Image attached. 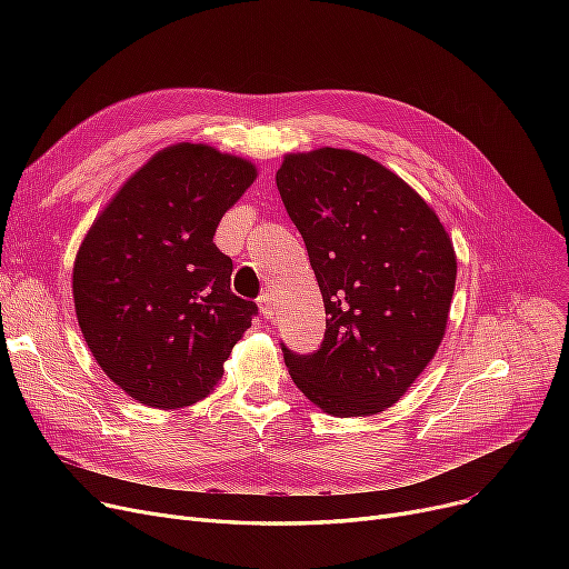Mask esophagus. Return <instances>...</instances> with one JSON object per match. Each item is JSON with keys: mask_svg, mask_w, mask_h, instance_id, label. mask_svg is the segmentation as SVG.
I'll return each mask as SVG.
<instances>
[{"mask_svg": "<svg viewBox=\"0 0 569 569\" xmlns=\"http://www.w3.org/2000/svg\"><path fill=\"white\" fill-rule=\"evenodd\" d=\"M258 307H260V316L264 318V320H274V316H277V302H274V295L272 292H264L260 300H258Z\"/></svg>", "mask_w": 569, "mask_h": 569, "instance_id": "34e87169", "label": "esophagus"}]
</instances>
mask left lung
<instances>
[{"mask_svg": "<svg viewBox=\"0 0 569 569\" xmlns=\"http://www.w3.org/2000/svg\"><path fill=\"white\" fill-rule=\"evenodd\" d=\"M277 187L327 316L313 355L283 348L288 373L327 415H378L442 343L457 283L452 237L397 172L352 149L288 152Z\"/></svg>", "mask_w": 569, "mask_h": 569, "instance_id": "left-lung-1", "label": "left lung"}]
</instances>
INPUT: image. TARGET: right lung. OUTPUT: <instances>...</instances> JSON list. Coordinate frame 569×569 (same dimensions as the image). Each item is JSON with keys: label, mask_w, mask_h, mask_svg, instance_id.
I'll use <instances>...</instances> for the list:
<instances>
[{"label": "right lung", "mask_w": 569, "mask_h": 569, "mask_svg": "<svg viewBox=\"0 0 569 569\" xmlns=\"http://www.w3.org/2000/svg\"><path fill=\"white\" fill-rule=\"evenodd\" d=\"M258 166L207 142L149 157L103 204L73 262V307L103 373L147 408L202 401L258 307L212 242Z\"/></svg>", "instance_id": "add662e5"}]
</instances>
